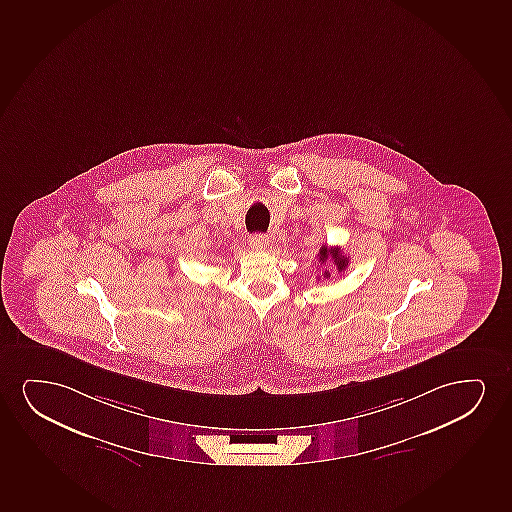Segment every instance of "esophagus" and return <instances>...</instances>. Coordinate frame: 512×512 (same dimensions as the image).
I'll return each mask as SVG.
<instances>
[{
    "label": "esophagus",
    "instance_id": "esophagus-1",
    "mask_svg": "<svg viewBox=\"0 0 512 512\" xmlns=\"http://www.w3.org/2000/svg\"><path fill=\"white\" fill-rule=\"evenodd\" d=\"M267 245H269V238L264 236V234H253V236H250V246L255 248V250H266Z\"/></svg>",
    "mask_w": 512,
    "mask_h": 512
}]
</instances>
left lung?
<instances>
[{"mask_svg":"<svg viewBox=\"0 0 512 512\" xmlns=\"http://www.w3.org/2000/svg\"><path fill=\"white\" fill-rule=\"evenodd\" d=\"M318 257L321 264H326V260L328 259L333 260V264L337 266L339 273H342V271L346 269L347 264H349V259L342 255L339 248H328V246L323 245L319 248ZM325 278H330L328 271H325Z\"/></svg>","mask_w":512,"mask_h":512,"instance_id":"left-lung-1","label":"left lung"}]
</instances>
